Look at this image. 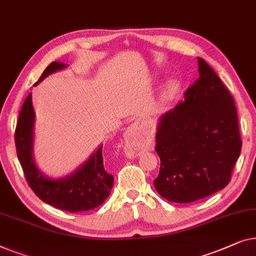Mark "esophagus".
Instances as JSON below:
<instances>
[{
  "label": "esophagus",
  "mask_w": 256,
  "mask_h": 256,
  "mask_svg": "<svg viewBox=\"0 0 256 256\" xmlns=\"http://www.w3.org/2000/svg\"><path fill=\"white\" fill-rule=\"evenodd\" d=\"M125 142H126V145L132 146L136 142V131L133 128H128L126 132H125Z\"/></svg>",
  "instance_id": "34e87169"
}]
</instances>
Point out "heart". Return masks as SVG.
Listing matches in <instances>:
<instances>
[{"label": "heart", "mask_w": 256, "mask_h": 256, "mask_svg": "<svg viewBox=\"0 0 256 256\" xmlns=\"http://www.w3.org/2000/svg\"><path fill=\"white\" fill-rule=\"evenodd\" d=\"M176 92H178V86H176V84H174V82H170V84L164 88V90L162 92V98L164 100H172L176 94Z\"/></svg>", "instance_id": "b5f03b06"}]
</instances>
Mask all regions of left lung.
I'll return each instance as SVG.
<instances>
[{"instance_id":"8db88e82","label":"left lung","mask_w":256,"mask_h":256,"mask_svg":"<svg viewBox=\"0 0 256 256\" xmlns=\"http://www.w3.org/2000/svg\"><path fill=\"white\" fill-rule=\"evenodd\" d=\"M198 70L184 100L161 116L156 136L161 164L153 184L174 203H192L225 188L242 145L232 95L202 58Z\"/></svg>"}]
</instances>
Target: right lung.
Segmentation results:
<instances>
[{"mask_svg":"<svg viewBox=\"0 0 256 256\" xmlns=\"http://www.w3.org/2000/svg\"><path fill=\"white\" fill-rule=\"evenodd\" d=\"M66 64L53 61L34 84L44 80L48 75L62 70ZM34 111L31 94H28L22 106L15 130V145L20 164L28 184L42 202L60 210L82 212L92 210L108 198L114 186V176L103 164L102 146L92 154L87 162L74 174L61 180L45 178L32 159Z\"/></svg>","mask_w":256,"mask_h":256,"instance_id":"obj_1","label":"right lung"}]
</instances>
